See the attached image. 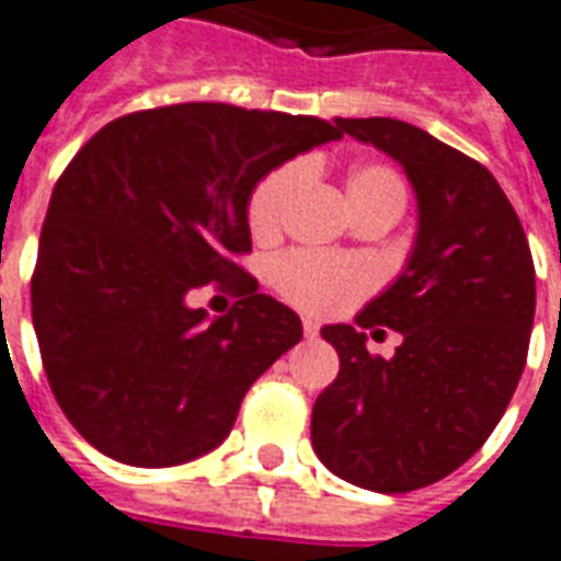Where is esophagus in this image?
<instances>
[{"label": "esophagus", "mask_w": 561, "mask_h": 561, "mask_svg": "<svg viewBox=\"0 0 561 561\" xmlns=\"http://www.w3.org/2000/svg\"><path fill=\"white\" fill-rule=\"evenodd\" d=\"M302 333H306V339H314V335L321 333V323L312 321V318H306V321H302Z\"/></svg>", "instance_id": "1"}]
</instances>
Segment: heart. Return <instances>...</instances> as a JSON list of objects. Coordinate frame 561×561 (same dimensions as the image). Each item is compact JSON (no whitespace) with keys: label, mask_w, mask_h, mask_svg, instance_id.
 Here are the masks:
<instances>
[{"label":"heart","mask_w":561,"mask_h":561,"mask_svg":"<svg viewBox=\"0 0 561 561\" xmlns=\"http://www.w3.org/2000/svg\"><path fill=\"white\" fill-rule=\"evenodd\" d=\"M302 178H306V165L285 163L255 186V193L249 198V226L255 238L270 240L279 234L285 210L291 205L294 193L300 190ZM347 202H351V210L377 205V202L404 205V186L386 165H356L347 178ZM270 279L276 285V291L302 312L335 314L354 306L371 288L375 276L363 261L297 249L273 261Z\"/></svg>","instance_id":"1"}]
</instances>
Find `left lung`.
<instances>
[{"label": "left lung", "instance_id": "1", "mask_svg": "<svg viewBox=\"0 0 561 561\" xmlns=\"http://www.w3.org/2000/svg\"><path fill=\"white\" fill-rule=\"evenodd\" d=\"M335 127L401 163L419 228L398 279L354 323L321 330L342 368L314 401L312 446L356 488L408 493L470 460L508 408L533 333V252L512 202L472 157L396 118ZM377 325L405 339L389 360L364 347Z\"/></svg>", "mask_w": 561, "mask_h": 561}]
</instances>
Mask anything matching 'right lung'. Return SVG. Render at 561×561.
<instances>
[{"mask_svg": "<svg viewBox=\"0 0 561 561\" xmlns=\"http://www.w3.org/2000/svg\"><path fill=\"white\" fill-rule=\"evenodd\" d=\"M342 130L312 115L175 103L115 118L61 172L41 228L32 323L49 389L106 458L175 467L217 449L240 401L302 339L234 255L264 175ZM241 300L207 319L188 294Z\"/></svg>", "mask_w": 561, "mask_h": 561, "instance_id": "right-lung-1", "label": "right lung"}]
</instances>
